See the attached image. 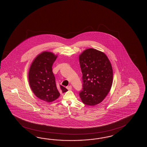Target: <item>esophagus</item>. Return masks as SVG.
I'll return each mask as SVG.
<instances>
[{
	"label": "esophagus",
	"mask_w": 147,
	"mask_h": 147,
	"mask_svg": "<svg viewBox=\"0 0 147 147\" xmlns=\"http://www.w3.org/2000/svg\"><path fill=\"white\" fill-rule=\"evenodd\" d=\"M67 89L68 90H71V89H72V86H71V85H70L69 86H67Z\"/></svg>",
	"instance_id": "esophagus-1"
}]
</instances>
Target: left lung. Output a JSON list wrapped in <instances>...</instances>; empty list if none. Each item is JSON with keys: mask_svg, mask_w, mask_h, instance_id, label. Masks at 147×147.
Listing matches in <instances>:
<instances>
[{"mask_svg": "<svg viewBox=\"0 0 147 147\" xmlns=\"http://www.w3.org/2000/svg\"><path fill=\"white\" fill-rule=\"evenodd\" d=\"M82 74V89L79 96L88 106L100 103L106 97L113 84L112 66L105 53L92 48L79 56Z\"/></svg>", "mask_w": 147, "mask_h": 147, "instance_id": "left-lung-1", "label": "left lung"}]
</instances>
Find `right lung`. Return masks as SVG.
I'll return each instance as SVG.
<instances>
[{
	"instance_id": "1",
	"label": "right lung",
	"mask_w": 147,
	"mask_h": 147,
	"mask_svg": "<svg viewBox=\"0 0 147 147\" xmlns=\"http://www.w3.org/2000/svg\"><path fill=\"white\" fill-rule=\"evenodd\" d=\"M57 56L45 51L39 55L32 63L29 71V82L36 96L48 102H52L59 97V92L56 84L52 67ZM63 92L68 90L60 85Z\"/></svg>"
}]
</instances>
